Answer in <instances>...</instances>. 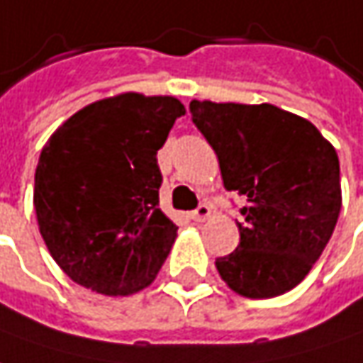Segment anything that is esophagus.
I'll use <instances>...</instances> for the list:
<instances>
[{
  "instance_id": "1",
  "label": "esophagus",
  "mask_w": 363,
  "mask_h": 363,
  "mask_svg": "<svg viewBox=\"0 0 363 363\" xmlns=\"http://www.w3.org/2000/svg\"><path fill=\"white\" fill-rule=\"evenodd\" d=\"M211 217V207L209 205H199V209H195V211L191 213V219L193 221H207Z\"/></svg>"
}]
</instances>
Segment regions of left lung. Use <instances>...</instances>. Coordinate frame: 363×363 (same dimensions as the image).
Listing matches in <instances>:
<instances>
[{
	"label": "left lung",
	"mask_w": 363,
	"mask_h": 363,
	"mask_svg": "<svg viewBox=\"0 0 363 363\" xmlns=\"http://www.w3.org/2000/svg\"><path fill=\"white\" fill-rule=\"evenodd\" d=\"M228 191L244 195L240 245L215 266L245 298H272L305 280L339 211V158L308 119L270 103L191 101Z\"/></svg>",
	"instance_id": "1"
}]
</instances>
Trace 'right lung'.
<instances>
[{
	"mask_svg": "<svg viewBox=\"0 0 363 363\" xmlns=\"http://www.w3.org/2000/svg\"><path fill=\"white\" fill-rule=\"evenodd\" d=\"M181 116L177 97L119 93L79 109L44 144L40 235L77 284L128 296L154 282L179 229L158 207L156 152Z\"/></svg>",
	"mask_w": 363,
	"mask_h": 363,
	"instance_id": "right-lung-1",
	"label": "right lung"
}]
</instances>
